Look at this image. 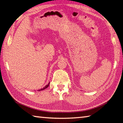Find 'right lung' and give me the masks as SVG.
I'll return each instance as SVG.
<instances>
[{"instance_id":"right-lung-1","label":"right lung","mask_w":123,"mask_h":123,"mask_svg":"<svg viewBox=\"0 0 123 123\" xmlns=\"http://www.w3.org/2000/svg\"><path fill=\"white\" fill-rule=\"evenodd\" d=\"M49 84H50V83H49L48 85H46L45 86V87H43V89H39V90H38V91H41V90H44L45 89L47 88V87H48L49 86Z\"/></svg>"}]
</instances>
